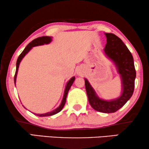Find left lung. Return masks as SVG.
Here are the masks:
<instances>
[{
    "label": "left lung",
    "mask_w": 149,
    "mask_h": 149,
    "mask_svg": "<svg viewBox=\"0 0 149 149\" xmlns=\"http://www.w3.org/2000/svg\"><path fill=\"white\" fill-rule=\"evenodd\" d=\"M107 44L104 52L116 65L122 80V92L116 99L104 100L95 93L88 81L84 79L88 102L92 108L99 112L114 113L125 105L132 96L135 87L136 71L131 53L120 38L113 33H106Z\"/></svg>",
    "instance_id": "8db88e82"
}]
</instances>
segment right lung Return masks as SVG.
<instances>
[{"label":"right lung","mask_w":149,"mask_h":149,"mask_svg":"<svg viewBox=\"0 0 149 149\" xmlns=\"http://www.w3.org/2000/svg\"><path fill=\"white\" fill-rule=\"evenodd\" d=\"M52 37L50 36H42V37H39L37 38L34 39V40L31 41V42L29 43L27 47L24 48V49L23 50L20 55L18 56V60H17L16 62V73H15V76H14V83L16 84V76H17V73H18V67H19L20 63V61H22V58H24V56L27 54L28 52H29L30 50L32 49V47L36 46H38V45H43L45 44H49V43L52 42ZM75 80V77H72L70 80L68 81L67 82V85H66L65 87V93H64V96L63 98V100L61 102V104H60V106L58 107L57 109H56L55 110L46 113H43V114H36L34 113L36 116H38L39 117H45V116H53V115H55L58 113H59L63 109V108L65 106V102H66V98H67V93H68L69 90L70 89L71 85L73 83Z\"/></svg>","instance_id":"1"}]
</instances>
